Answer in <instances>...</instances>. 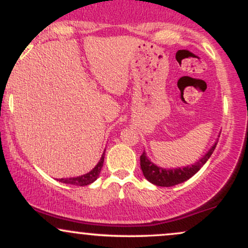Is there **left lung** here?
Segmentation results:
<instances>
[{"instance_id": "obj_1", "label": "left lung", "mask_w": 248, "mask_h": 248, "mask_svg": "<svg viewBox=\"0 0 248 248\" xmlns=\"http://www.w3.org/2000/svg\"><path fill=\"white\" fill-rule=\"evenodd\" d=\"M218 141L213 144L211 149L207 152L201 160H198L195 164L189 167L184 168H177V169H163V168L155 166L153 162L148 160L146 156V153H142L140 156V166L143 172L144 177H146L150 183L155 184L157 186H177L179 183H183L192 177L196 172H198V170L201 169L204 164L206 163V161L209 160L210 156L212 155V153L215 152V148L217 146Z\"/></svg>"}]
</instances>
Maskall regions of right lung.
<instances>
[{"label":"right lung","mask_w":248,"mask_h":248,"mask_svg":"<svg viewBox=\"0 0 248 248\" xmlns=\"http://www.w3.org/2000/svg\"><path fill=\"white\" fill-rule=\"evenodd\" d=\"M104 160H105V153L102 154L100 161L96 166L91 170L90 172L85 173L82 176H78V177H70V178H61L59 182L65 184H70V186H85L88 184L93 183L96 178L99 177V173L101 171V168L104 166Z\"/></svg>","instance_id":"right-lung-1"}]
</instances>
